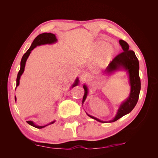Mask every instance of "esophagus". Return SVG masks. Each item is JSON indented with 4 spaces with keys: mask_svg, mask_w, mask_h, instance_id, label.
<instances>
[{
    "mask_svg": "<svg viewBox=\"0 0 158 158\" xmlns=\"http://www.w3.org/2000/svg\"><path fill=\"white\" fill-rule=\"evenodd\" d=\"M88 76V74L85 71H82L80 74V78L82 80H84Z\"/></svg>",
    "mask_w": 158,
    "mask_h": 158,
    "instance_id": "1",
    "label": "esophagus"
}]
</instances>
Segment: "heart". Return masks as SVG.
Returning <instances> with one entry per match:
<instances>
[{"label": "heart", "mask_w": 158, "mask_h": 158, "mask_svg": "<svg viewBox=\"0 0 158 158\" xmlns=\"http://www.w3.org/2000/svg\"><path fill=\"white\" fill-rule=\"evenodd\" d=\"M93 53L95 56H100L103 55L105 62L111 60L116 53V49L109 42L106 40H99L94 43L93 45Z\"/></svg>", "instance_id": "b5f03b06"}]
</instances>
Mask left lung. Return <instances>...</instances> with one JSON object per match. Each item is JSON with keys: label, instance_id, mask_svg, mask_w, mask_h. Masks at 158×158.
<instances>
[{"label": "left lung", "instance_id": "1", "mask_svg": "<svg viewBox=\"0 0 158 158\" xmlns=\"http://www.w3.org/2000/svg\"><path fill=\"white\" fill-rule=\"evenodd\" d=\"M119 44L121 45L123 52L117 56L110 63L104 71L105 75H110L117 71H125L128 75V83L131 86L130 94L128 98L121 103L118 107V111L115 117L112 120L108 121H102L100 119L93 117L90 114L88 115L100 123H113L117 121L125 114L132 111L138 102V98L141 88L140 78L139 76V62L135 53L132 50H129V45L127 43L122 40H119ZM84 95L82 99V103L84 102L88 94V88L85 84H84Z\"/></svg>", "mask_w": 158, "mask_h": 158}]
</instances>
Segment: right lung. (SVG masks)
<instances>
[{"label": "right lung", "mask_w": 158, "mask_h": 158, "mask_svg": "<svg viewBox=\"0 0 158 158\" xmlns=\"http://www.w3.org/2000/svg\"><path fill=\"white\" fill-rule=\"evenodd\" d=\"M57 42V39L55 36V34L53 33H41V34H40L39 35H37L35 38V40H33V43L31 45V47H30V49H28L26 53L23 55L21 62H20V71L18 72V74L17 76V78H16V88L19 85V84H20V77L22 75V74L23 73V72H24V68H25V66H26V60L28 58V56H30V53L31 51L35 48L37 46H40V45H46V44H53ZM79 83V79L78 78H76L74 84L72 85L71 88H73L76 85H77ZM15 101H16V98L15 96ZM55 122V121H53L51 122L50 123L47 124L46 125L44 126H39V125H37L33 123V121H27V123L29 124L30 125L32 126V127H34L37 128H44L47 126H48L49 125H51V124H53Z\"/></svg>", "instance_id": "add662e5"}]
</instances>
